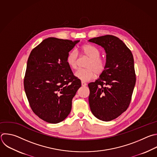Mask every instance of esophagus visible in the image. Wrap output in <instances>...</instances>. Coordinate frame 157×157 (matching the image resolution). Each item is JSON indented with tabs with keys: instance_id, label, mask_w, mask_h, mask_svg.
Returning a JSON list of instances; mask_svg holds the SVG:
<instances>
[{
	"instance_id": "obj_1",
	"label": "esophagus",
	"mask_w": 157,
	"mask_h": 157,
	"mask_svg": "<svg viewBox=\"0 0 157 157\" xmlns=\"http://www.w3.org/2000/svg\"><path fill=\"white\" fill-rule=\"evenodd\" d=\"M81 85H82V86H86L87 85V83L85 82H84V81H82V82H81Z\"/></svg>"
}]
</instances>
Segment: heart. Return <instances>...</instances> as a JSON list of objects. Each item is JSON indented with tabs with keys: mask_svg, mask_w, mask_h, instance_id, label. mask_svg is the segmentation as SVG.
I'll use <instances>...</instances> for the list:
<instances>
[{
	"mask_svg": "<svg viewBox=\"0 0 157 157\" xmlns=\"http://www.w3.org/2000/svg\"><path fill=\"white\" fill-rule=\"evenodd\" d=\"M81 54L89 58L86 64V68L79 69L76 73V78L82 81H89L95 78L96 74L101 75L105 69V62L100 55V51L93 45L83 44L80 47ZM79 55L76 50H72L68 52L67 56V63L73 70L78 68Z\"/></svg>",
	"mask_w": 157,
	"mask_h": 157,
	"instance_id": "1",
	"label": "heart"
}]
</instances>
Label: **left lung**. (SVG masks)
Segmentation results:
<instances>
[{"label": "left lung", "mask_w": 157, "mask_h": 157, "mask_svg": "<svg viewBox=\"0 0 157 157\" xmlns=\"http://www.w3.org/2000/svg\"><path fill=\"white\" fill-rule=\"evenodd\" d=\"M104 48L105 69L95 82L88 84L90 110L98 119L109 121L128 108L136 84L133 56L118 37L105 35L89 40Z\"/></svg>", "instance_id": "8db88e82"}]
</instances>
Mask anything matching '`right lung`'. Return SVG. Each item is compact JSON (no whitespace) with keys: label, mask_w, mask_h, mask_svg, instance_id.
<instances>
[{"label":"right lung","mask_w":157,"mask_h":157,"mask_svg":"<svg viewBox=\"0 0 157 157\" xmlns=\"http://www.w3.org/2000/svg\"><path fill=\"white\" fill-rule=\"evenodd\" d=\"M68 39L49 37L31 52L24 88L34 113L49 123H58L70 114L72 99L81 82L67 63L75 44Z\"/></svg>","instance_id":"add662e5"}]
</instances>
